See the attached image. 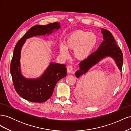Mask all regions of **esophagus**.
<instances>
[{
	"label": "esophagus",
	"mask_w": 131,
	"mask_h": 131,
	"mask_svg": "<svg viewBox=\"0 0 131 131\" xmlns=\"http://www.w3.org/2000/svg\"><path fill=\"white\" fill-rule=\"evenodd\" d=\"M67 72L68 73H73V67L71 66H68L67 68Z\"/></svg>",
	"instance_id": "1"
}]
</instances>
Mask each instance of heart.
<instances>
[{"mask_svg":"<svg viewBox=\"0 0 131 131\" xmlns=\"http://www.w3.org/2000/svg\"><path fill=\"white\" fill-rule=\"evenodd\" d=\"M98 41V37L94 33L75 30L66 35L64 44L59 45V52L63 57H66L68 54L67 50H73L74 58L79 61H84L96 49Z\"/></svg>","mask_w":131,"mask_h":131,"instance_id":"b5f03b06","label":"heart"}]
</instances>
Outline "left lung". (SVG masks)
Wrapping results in <instances>:
<instances>
[{"label": "left lung", "instance_id": "obj_1", "mask_svg": "<svg viewBox=\"0 0 131 131\" xmlns=\"http://www.w3.org/2000/svg\"><path fill=\"white\" fill-rule=\"evenodd\" d=\"M103 41L101 43L96 51L93 52L86 60L82 61L79 64V69L75 73L77 78L79 79L85 75L89 70L95 65L106 57L114 59L120 72L123 64V54L120 47L117 46L112 34L109 31L101 29ZM122 74H121V77Z\"/></svg>", "mask_w": 131, "mask_h": 131}]
</instances>
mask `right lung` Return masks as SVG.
Wrapping results in <instances>:
<instances>
[{"label": "right lung", "mask_w": 131, "mask_h": 131, "mask_svg": "<svg viewBox=\"0 0 131 131\" xmlns=\"http://www.w3.org/2000/svg\"><path fill=\"white\" fill-rule=\"evenodd\" d=\"M61 28L60 23L54 22L42 26L36 25L28 30L16 45L11 62L10 72L15 89L22 98L31 102L43 103L51 97L57 82L67 75L66 65L50 62L41 76L27 78L22 74L20 59L21 50L28 39L50 35Z\"/></svg>", "instance_id": "right-lung-1"}]
</instances>
